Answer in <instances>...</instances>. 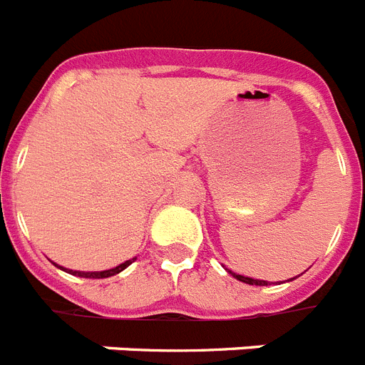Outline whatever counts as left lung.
Instances as JSON below:
<instances>
[{
    "instance_id": "left-lung-1",
    "label": "left lung",
    "mask_w": 365,
    "mask_h": 365,
    "mask_svg": "<svg viewBox=\"0 0 365 365\" xmlns=\"http://www.w3.org/2000/svg\"><path fill=\"white\" fill-rule=\"evenodd\" d=\"M230 275L235 277V279H238L240 282H245V284H255V286H267V280H258V279H251V277H244V275H238V273H232L229 272ZM295 279V277H294Z\"/></svg>"
}]
</instances>
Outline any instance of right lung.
I'll list each match as a JSON object with an SVG mask.
<instances>
[{"label":"right lung","instance_id":"add662e5","mask_svg":"<svg viewBox=\"0 0 365 365\" xmlns=\"http://www.w3.org/2000/svg\"><path fill=\"white\" fill-rule=\"evenodd\" d=\"M135 262V258L133 260H125L123 264H120V266L116 267H112V269H105V272H73V269H66V267H62V266H55L61 267V269H64V272L71 273V275H77V277H85V279H107V277H112V275H116V273L123 272L127 266H130V264Z\"/></svg>","mask_w":365,"mask_h":365}]
</instances>
